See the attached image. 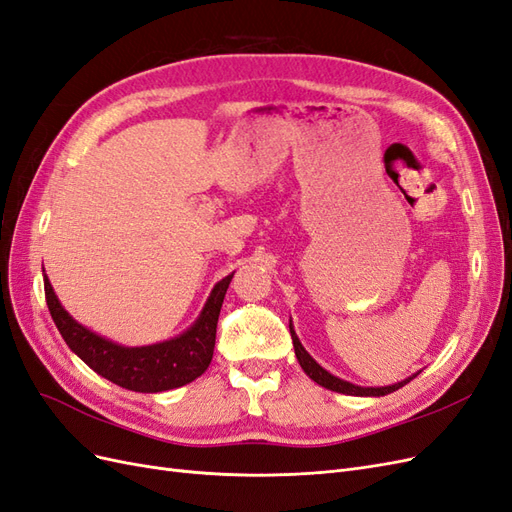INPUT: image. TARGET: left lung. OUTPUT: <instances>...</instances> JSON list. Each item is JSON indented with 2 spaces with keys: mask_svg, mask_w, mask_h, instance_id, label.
Listing matches in <instances>:
<instances>
[{
  "mask_svg": "<svg viewBox=\"0 0 512 512\" xmlns=\"http://www.w3.org/2000/svg\"><path fill=\"white\" fill-rule=\"evenodd\" d=\"M288 327H290L292 346H294V354H297L299 365L303 367V371H305L309 378H312L316 384L324 386V389H329V391L344 393V395H354V397H382V395H389V393L401 389V386L408 384L412 378H416L418 374H421V371H416V374H412L410 378L401 380V382H395V384H389V386H359V384H352L348 380H342V378L333 376L331 371H327L322 365H318L316 359H312V354H309L303 348V344L299 342V337H297V333H294V327H292V320H290Z\"/></svg>",
  "mask_w": 512,
  "mask_h": 512,
  "instance_id": "obj_1",
  "label": "left lung"
}]
</instances>
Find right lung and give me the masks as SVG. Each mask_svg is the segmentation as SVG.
I'll list each match as a JSON object with an SVG mask.
<instances>
[{"instance_id":"right-lung-1","label":"right lung","mask_w":512,"mask_h":512,"mask_svg":"<svg viewBox=\"0 0 512 512\" xmlns=\"http://www.w3.org/2000/svg\"><path fill=\"white\" fill-rule=\"evenodd\" d=\"M232 275L235 273L226 275L222 282L213 286L203 312H200L190 329H185L173 339H166V342L134 348L121 346L113 342V339H106L83 327L81 322H76L66 312L64 305L59 303L46 273L44 294L55 327L59 329L61 337H64V342L96 374L128 391L162 393L179 389L183 384H190L207 371L213 359L215 329H218L220 309Z\"/></svg>"}]
</instances>
